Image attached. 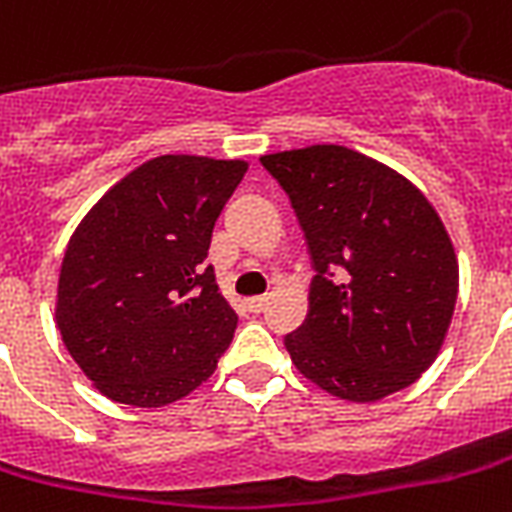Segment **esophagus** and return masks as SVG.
I'll return each mask as SVG.
<instances>
[{
  "label": "esophagus",
  "mask_w": 512,
  "mask_h": 512,
  "mask_svg": "<svg viewBox=\"0 0 512 512\" xmlns=\"http://www.w3.org/2000/svg\"><path fill=\"white\" fill-rule=\"evenodd\" d=\"M265 303H268V298H265V295H257V298L247 300V308L252 311V314H260V311L265 308Z\"/></svg>",
  "instance_id": "1"
}]
</instances>
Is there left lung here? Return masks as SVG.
I'll use <instances>...</instances> for the list:
<instances>
[{
  "label": "left lung",
  "mask_w": 512,
  "mask_h": 512,
  "mask_svg": "<svg viewBox=\"0 0 512 512\" xmlns=\"http://www.w3.org/2000/svg\"><path fill=\"white\" fill-rule=\"evenodd\" d=\"M306 239V322L284 335L295 368L330 395L370 403L435 362L459 268L438 212L362 152L314 144L260 158Z\"/></svg>",
  "instance_id": "left-lung-1"
}]
</instances>
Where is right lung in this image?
Wrapping results in <instances>:
<instances>
[{"label":"right lung","mask_w":512,"mask_h":512,"mask_svg":"<svg viewBox=\"0 0 512 512\" xmlns=\"http://www.w3.org/2000/svg\"><path fill=\"white\" fill-rule=\"evenodd\" d=\"M244 174V161L161 155L117 182L74 230L58 330L109 400L161 408L217 368L239 317L204 260Z\"/></svg>","instance_id":"right-lung-1"}]
</instances>
